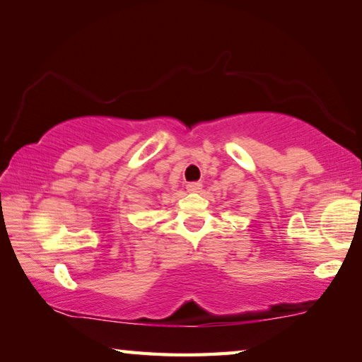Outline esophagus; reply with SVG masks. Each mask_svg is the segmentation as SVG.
<instances>
[{
	"label": "esophagus",
	"mask_w": 362,
	"mask_h": 362,
	"mask_svg": "<svg viewBox=\"0 0 362 362\" xmlns=\"http://www.w3.org/2000/svg\"><path fill=\"white\" fill-rule=\"evenodd\" d=\"M201 188H203V183L201 182H188L187 183V189L189 193H198V192H201Z\"/></svg>",
	"instance_id": "obj_1"
}]
</instances>
